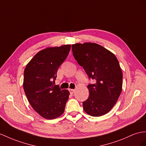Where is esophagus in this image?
I'll use <instances>...</instances> for the list:
<instances>
[{"instance_id":"1","label":"esophagus","mask_w":146,"mask_h":146,"mask_svg":"<svg viewBox=\"0 0 146 146\" xmlns=\"http://www.w3.org/2000/svg\"><path fill=\"white\" fill-rule=\"evenodd\" d=\"M74 89H69V91H70V94H73V93L74 92Z\"/></svg>"}]
</instances>
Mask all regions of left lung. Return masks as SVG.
Masks as SVG:
<instances>
[{
  "label": "left lung",
  "instance_id": "left-lung-1",
  "mask_svg": "<svg viewBox=\"0 0 146 146\" xmlns=\"http://www.w3.org/2000/svg\"><path fill=\"white\" fill-rule=\"evenodd\" d=\"M77 62L83 66L89 79L88 99L83 102L84 110L92 117L107 113L117 102L122 90L123 73L115 55L96 43L72 44Z\"/></svg>",
  "mask_w": 146,
  "mask_h": 146
}]
</instances>
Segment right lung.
<instances>
[{"mask_svg": "<svg viewBox=\"0 0 146 146\" xmlns=\"http://www.w3.org/2000/svg\"><path fill=\"white\" fill-rule=\"evenodd\" d=\"M70 48L68 44L45 48L34 56L25 69V94L33 109L46 119H55L65 111L70 92L54 84L58 69Z\"/></svg>", "mask_w": 146, "mask_h": 146, "instance_id": "1", "label": "right lung"}]
</instances>
